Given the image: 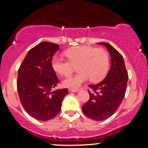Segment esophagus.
<instances>
[{"instance_id": "obj_1", "label": "esophagus", "mask_w": 148, "mask_h": 148, "mask_svg": "<svg viewBox=\"0 0 148 148\" xmlns=\"http://www.w3.org/2000/svg\"><path fill=\"white\" fill-rule=\"evenodd\" d=\"M79 90L77 89H69V92H78Z\"/></svg>"}]
</instances>
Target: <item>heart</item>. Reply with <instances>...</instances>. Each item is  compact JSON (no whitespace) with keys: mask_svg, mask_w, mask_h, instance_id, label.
<instances>
[{"mask_svg":"<svg viewBox=\"0 0 148 148\" xmlns=\"http://www.w3.org/2000/svg\"><path fill=\"white\" fill-rule=\"evenodd\" d=\"M68 60L54 56L51 59L53 69L59 75L68 76L77 67L76 75L67 78L62 82L63 86L77 89L88 78L92 83L101 81L109 68V56L106 51L91 46H78L69 48L64 52Z\"/></svg>","mask_w":148,"mask_h":148,"instance_id":"1","label":"heart"}]
</instances>
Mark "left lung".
<instances>
[{
    "mask_svg": "<svg viewBox=\"0 0 148 148\" xmlns=\"http://www.w3.org/2000/svg\"><path fill=\"white\" fill-rule=\"evenodd\" d=\"M98 44L108 49L111 56V69L102 81L88 86L93 92L88 91L90 99L82 106V111L92 120L101 121L111 117L120 106L127 90L128 74L121 54L109 44Z\"/></svg>",
    "mask_w": 148,
    "mask_h": 148,
    "instance_id": "8db88e82",
    "label": "left lung"
}]
</instances>
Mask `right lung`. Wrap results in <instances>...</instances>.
I'll return each mask as SVG.
<instances>
[{"instance_id":"1","label":"right lung","mask_w":148,"mask_h":148,"mask_svg":"<svg viewBox=\"0 0 148 148\" xmlns=\"http://www.w3.org/2000/svg\"><path fill=\"white\" fill-rule=\"evenodd\" d=\"M59 45L42 42L28 52L18 71L17 90L25 111L33 118L47 121L58 114L67 88L51 91L58 84L51 59Z\"/></svg>"}]
</instances>
